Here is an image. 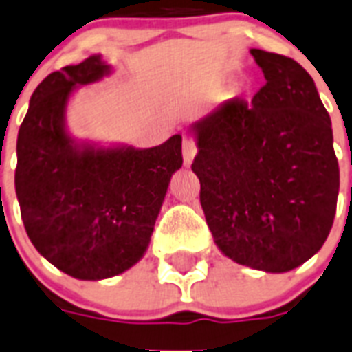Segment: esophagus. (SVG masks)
<instances>
[{"label":"esophagus","mask_w":352,"mask_h":352,"mask_svg":"<svg viewBox=\"0 0 352 352\" xmlns=\"http://www.w3.org/2000/svg\"><path fill=\"white\" fill-rule=\"evenodd\" d=\"M195 155H197L195 142L186 137L184 141H182V159H184V166H190L191 162H193V159H195Z\"/></svg>","instance_id":"34e87169"}]
</instances>
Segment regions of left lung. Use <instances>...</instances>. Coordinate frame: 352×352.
<instances>
[{"mask_svg":"<svg viewBox=\"0 0 352 352\" xmlns=\"http://www.w3.org/2000/svg\"><path fill=\"white\" fill-rule=\"evenodd\" d=\"M265 85L191 124V170L219 250L236 264L285 273L318 253L340 190L329 113L298 63L251 48Z\"/></svg>","mask_w":352,"mask_h":352,"instance_id":"1","label":"left lung"}]
</instances>
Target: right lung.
<instances>
[{"label": "right lung", "instance_id": "1", "mask_svg": "<svg viewBox=\"0 0 352 352\" xmlns=\"http://www.w3.org/2000/svg\"><path fill=\"white\" fill-rule=\"evenodd\" d=\"M101 56L39 82L18 133L16 195L39 253L79 280L121 275L146 253L171 175L182 166V137L153 148L99 146L67 131L74 90L101 81Z\"/></svg>", "mask_w": 352, "mask_h": 352}]
</instances>
